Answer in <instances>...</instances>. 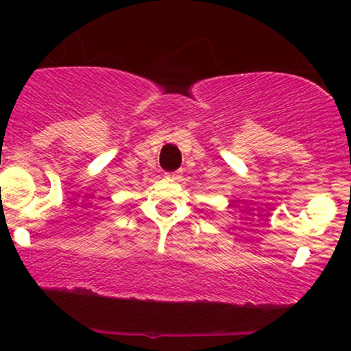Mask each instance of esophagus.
Instances as JSON below:
<instances>
[{
	"mask_svg": "<svg viewBox=\"0 0 351 351\" xmlns=\"http://www.w3.org/2000/svg\"><path fill=\"white\" fill-rule=\"evenodd\" d=\"M167 178H170V180H180V178H181V170L167 173Z\"/></svg>",
	"mask_w": 351,
	"mask_h": 351,
	"instance_id": "esophagus-1",
	"label": "esophagus"
}]
</instances>
